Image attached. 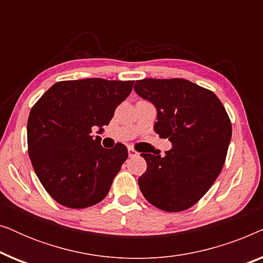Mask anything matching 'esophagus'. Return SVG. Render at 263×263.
<instances>
[{
  "mask_svg": "<svg viewBox=\"0 0 263 263\" xmlns=\"http://www.w3.org/2000/svg\"><path fill=\"white\" fill-rule=\"evenodd\" d=\"M128 154H129V157H136V156H138V152H136V151L134 149V148H133V147H128Z\"/></svg>",
  "mask_w": 263,
  "mask_h": 263,
  "instance_id": "obj_1",
  "label": "esophagus"
}]
</instances>
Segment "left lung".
Instances as JSON below:
<instances>
[{"instance_id": "8db88e82", "label": "left lung", "mask_w": 263, "mask_h": 263, "mask_svg": "<svg viewBox=\"0 0 263 263\" xmlns=\"http://www.w3.org/2000/svg\"><path fill=\"white\" fill-rule=\"evenodd\" d=\"M134 89L156 106L154 132L172 143L165 157L141 153L147 170L140 190L161 211L188 210L224 166L232 135L228 112L213 92L185 79H143Z\"/></svg>"}]
</instances>
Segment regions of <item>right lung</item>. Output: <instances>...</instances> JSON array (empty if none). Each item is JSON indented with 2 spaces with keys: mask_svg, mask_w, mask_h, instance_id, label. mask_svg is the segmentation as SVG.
<instances>
[{
  "mask_svg": "<svg viewBox=\"0 0 263 263\" xmlns=\"http://www.w3.org/2000/svg\"><path fill=\"white\" fill-rule=\"evenodd\" d=\"M134 81L82 79L52 85L32 107L27 145L32 166L49 195L68 208H86L107 195L128 158L123 143L100 145L92 128L110 123Z\"/></svg>",
  "mask_w": 263,
  "mask_h": 263,
  "instance_id": "obj_1",
  "label": "right lung"
}]
</instances>
